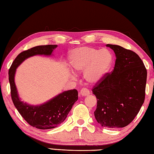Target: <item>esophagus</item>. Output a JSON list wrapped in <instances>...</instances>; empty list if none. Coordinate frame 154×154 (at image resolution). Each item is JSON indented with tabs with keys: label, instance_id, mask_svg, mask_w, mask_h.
Listing matches in <instances>:
<instances>
[{
	"label": "esophagus",
	"instance_id": "34e87169",
	"mask_svg": "<svg viewBox=\"0 0 154 154\" xmlns=\"http://www.w3.org/2000/svg\"><path fill=\"white\" fill-rule=\"evenodd\" d=\"M90 94V91H89V89H86V88H83V89H82L80 91V94L81 96H87L89 95V94Z\"/></svg>",
	"mask_w": 154,
	"mask_h": 154
}]
</instances>
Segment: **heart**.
<instances>
[{
    "instance_id": "heart-1",
    "label": "heart",
    "mask_w": 154,
    "mask_h": 154,
    "mask_svg": "<svg viewBox=\"0 0 154 154\" xmlns=\"http://www.w3.org/2000/svg\"><path fill=\"white\" fill-rule=\"evenodd\" d=\"M70 67L75 73L83 71L87 83L95 84L103 79L112 67L113 56L107 49L81 46L73 49L69 55Z\"/></svg>"
}]
</instances>
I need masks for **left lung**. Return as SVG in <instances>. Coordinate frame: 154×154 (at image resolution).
I'll return each instance as SVG.
<instances>
[{
  "mask_svg": "<svg viewBox=\"0 0 154 154\" xmlns=\"http://www.w3.org/2000/svg\"><path fill=\"white\" fill-rule=\"evenodd\" d=\"M116 55L113 71L94 86L97 99L94 112L97 122L109 128L132 122L145 99L147 70L138 55L120 45L107 44Z\"/></svg>",
  "mask_w": 154,
  "mask_h": 154,
  "instance_id": "1",
  "label": "left lung"
}]
</instances>
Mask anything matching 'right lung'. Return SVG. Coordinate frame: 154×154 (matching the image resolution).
I'll return each instance as SVG.
<instances>
[{"label": "right lung", "instance_id": "add662e5", "mask_svg": "<svg viewBox=\"0 0 154 154\" xmlns=\"http://www.w3.org/2000/svg\"><path fill=\"white\" fill-rule=\"evenodd\" d=\"M57 47V45H38L22 51L16 57L8 71L11 97L15 107L30 126L41 130L54 128L63 122L78 99L77 91H64L40 105H30L20 99L14 83V75L16 68L26 59L36 55H51Z\"/></svg>", "mask_w": 154, "mask_h": 154}]
</instances>
